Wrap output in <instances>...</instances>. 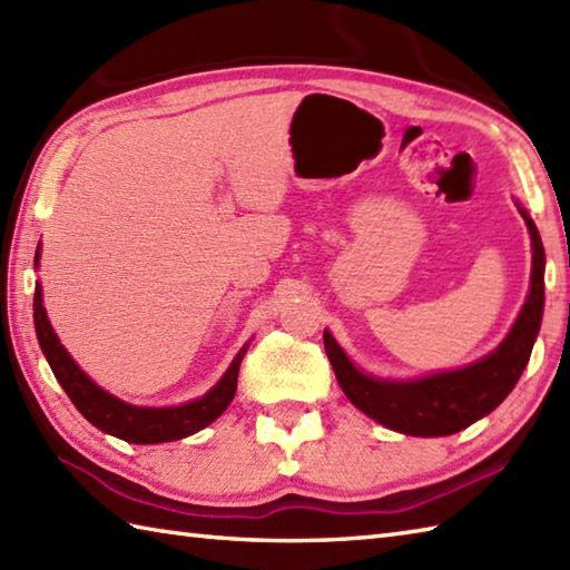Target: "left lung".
Returning <instances> with one entry per match:
<instances>
[{
	"mask_svg": "<svg viewBox=\"0 0 570 570\" xmlns=\"http://www.w3.org/2000/svg\"><path fill=\"white\" fill-rule=\"evenodd\" d=\"M531 237V284L522 311L504 341L465 367L426 374L414 380H384L362 372L331 331H323L325 355L337 384L362 414L404 435H451L498 409L522 377L543 318V266L547 254L539 229L517 203Z\"/></svg>",
	"mask_w": 570,
	"mask_h": 570,
	"instance_id": "8db88e82",
	"label": "left lung"
}]
</instances>
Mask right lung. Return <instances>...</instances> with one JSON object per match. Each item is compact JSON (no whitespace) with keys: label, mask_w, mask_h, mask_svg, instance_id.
<instances>
[{"label":"right lung","mask_w":570,"mask_h":570,"mask_svg":"<svg viewBox=\"0 0 570 570\" xmlns=\"http://www.w3.org/2000/svg\"><path fill=\"white\" fill-rule=\"evenodd\" d=\"M41 262V242L36 247L33 266L39 269ZM33 325H36V337H39L41 353L46 355L48 365H51L58 384L63 386L70 402L76 404L80 414L88 419L95 429L115 435V439H122L127 443H168V441H180L186 435L198 433L200 429L210 426V423L223 414L235 399L237 392V374H239V362L245 357L249 343L242 345L235 360L229 362L227 372L223 374L213 390L205 392L200 399H193V402L178 404V406H137L127 404L115 394L105 392L102 386L95 384L88 374H85L78 362L70 357L68 350L60 345L58 335L53 331L51 321L46 316L43 308V288L36 284L33 292Z\"/></svg>","instance_id":"obj_1"}]
</instances>
